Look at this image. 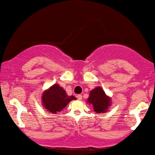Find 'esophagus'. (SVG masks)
Listing matches in <instances>:
<instances>
[{
  "label": "esophagus",
  "instance_id": "obj_1",
  "mask_svg": "<svg viewBox=\"0 0 155 155\" xmlns=\"http://www.w3.org/2000/svg\"><path fill=\"white\" fill-rule=\"evenodd\" d=\"M77 98L78 100H79V101H81V100H82V95H81V94H78V95H77Z\"/></svg>",
  "mask_w": 155,
  "mask_h": 155
}]
</instances>
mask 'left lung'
Returning a JSON list of instances; mask_svg holds the SVG:
<instances>
[{"label":"left lung","mask_w":155,"mask_h":155,"mask_svg":"<svg viewBox=\"0 0 155 155\" xmlns=\"http://www.w3.org/2000/svg\"><path fill=\"white\" fill-rule=\"evenodd\" d=\"M87 103L92 104L94 111L100 114L107 111L111 105V99L106 95L103 89L97 87L90 91Z\"/></svg>","instance_id":"left-lung-1"}]
</instances>
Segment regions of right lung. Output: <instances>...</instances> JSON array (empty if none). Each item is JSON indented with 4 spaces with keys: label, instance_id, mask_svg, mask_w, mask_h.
<instances>
[{
    "label": "right lung",
    "instance_id": "1",
    "mask_svg": "<svg viewBox=\"0 0 155 155\" xmlns=\"http://www.w3.org/2000/svg\"><path fill=\"white\" fill-rule=\"evenodd\" d=\"M74 96H69L65 91L58 84H54L42 95V103L45 109L52 114L61 111L72 100H76Z\"/></svg>",
    "mask_w": 155,
    "mask_h": 155
}]
</instances>
